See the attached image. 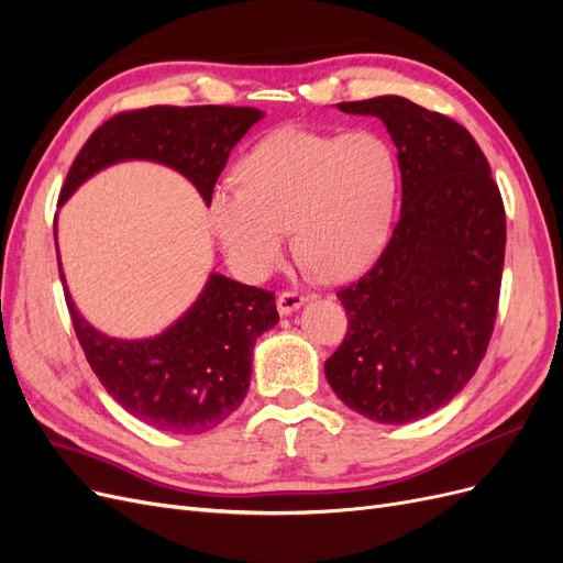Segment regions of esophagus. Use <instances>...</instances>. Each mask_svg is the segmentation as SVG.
Instances as JSON below:
<instances>
[{
  "mask_svg": "<svg viewBox=\"0 0 563 563\" xmlns=\"http://www.w3.org/2000/svg\"><path fill=\"white\" fill-rule=\"evenodd\" d=\"M305 302H308V298H305L302 294H298V291H284L277 298V310H279V314L286 317V314H294L296 310H300Z\"/></svg>",
  "mask_w": 563,
  "mask_h": 563,
  "instance_id": "34e87169",
  "label": "esophagus"
}]
</instances>
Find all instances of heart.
<instances>
[{
    "label": "heart",
    "instance_id": "b5f03b06",
    "mask_svg": "<svg viewBox=\"0 0 563 563\" xmlns=\"http://www.w3.org/2000/svg\"><path fill=\"white\" fill-rule=\"evenodd\" d=\"M240 183L209 201L213 230L242 277L282 265L288 228L323 277L345 279L383 249L399 192L395 150L376 131L279 129L240 162Z\"/></svg>",
    "mask_w": 563,
    "mask_h": 563
}]
</instances>
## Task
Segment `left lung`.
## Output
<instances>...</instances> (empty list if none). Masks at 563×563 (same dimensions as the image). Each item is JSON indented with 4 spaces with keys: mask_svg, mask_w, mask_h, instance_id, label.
Segmentation results:
<instances>
[{
    "mask_svg": "<svg viewBox=\"0 0 563 563\" xmlns=\"http://www.w3.org/2000/svg\"><path fill=\"white\" fill-rule=\"evenodd\" d=\"M397 147L401 211L366 275L338 291L347 335L323 364L352 411L383 424L434 413L484 360L505 263V207L465 126L401 96L338 103Z\"/></svg>",
    "mask_w": 563,
    "mask_h": 563,
    "instance_id": "8db88e82",
    "label": "left lung"
}]
</instances>
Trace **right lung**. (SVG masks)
<instances>
[{"instance_id": "add662e5", "label": "right lung", "mask_w": 563, "mask_h": 563, "mask_svg": "<svg viewBox=\"0 0 563 563\" xmlns=\"http://www.w3.org/2000/svg\"><path fill=\"white\" fill-rule=\"evenodd\" d=\"M265 112L228 106H155L122 112L84 143L63 183L58 207L119 162H155L190 180L209 207L232 147ZM58 232V218L56 228ZM58 272L79 345L108 395L150 428L201 434L244 401L253 347L279 321L275 296L211 272L197 300L150 338H114L84 319Z\"/></svg>"}]
</instances>
